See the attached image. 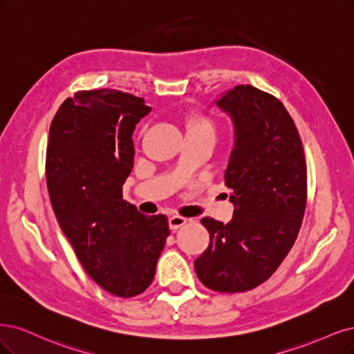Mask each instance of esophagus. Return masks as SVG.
<instances>
[{"label":"esophagus","mask_w":354,"mask_h":354,"mask_svg":"<svg viewBox=\"0 0 354 354\" xmlns=\"http://www.w3.org/2000/svg\"><path fill=\"white\" fill-rule=\"evenodd\" d=\"M187 221L188 220L185 217H182V216H172V217H169V227L172 230H176L180 226H184Z\"/></svg>","instance_id":"obj_1"}]
</instances>
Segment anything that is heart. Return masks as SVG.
I'll return each instance as SVG.
<instances>
[{"label": "heart", "mask_w": 354, "mask_h": 354, "mask_svg": "<svg viewBox=\"0 0 354 354\" xmlns=\"http://www.w3.org/2000/svg\"><path fill=\"white\" fill-rule=\"evenodd\" d=\"M187 129H188V134H204V136H210L213 138L216 134V129L210 118L203 116V115H192L187 122Z\"/></svg>", "instance_id": "heart-1"}]
</instances>
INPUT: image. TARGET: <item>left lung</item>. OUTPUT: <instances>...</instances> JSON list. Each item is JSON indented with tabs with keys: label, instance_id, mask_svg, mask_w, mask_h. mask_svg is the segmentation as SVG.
Instances as JSON below:
<instances>
[{
	"label": "left lung",
	"instance_id": "8db88e82",
	"mask_svg": "<svg viewBox=\"0 0 354 354\" xmlns=\"http://www.w3.org/2000/svg\"><path fill=\"white\" fill-rule=\"evenodd\" d=\"M216 104L233 121L225 184L234 212L227 225L201 220L210 243L194 264L208 289L239 293L268 280L292 250L306 208V162L297 128L277 97L241 84Z\"/></svg>",
	"mask_w": 354,
	"mask_h": 354
}]
</instances>
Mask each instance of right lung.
Returning a JSON list of instances; mask_svg holds the SVG:
<instances>
[{
	"label": "right lung",
	"instance_id": "1",
	"mask_svg": "<svg viewBox=\"0 0 354 354\" xmlns=\"http://www.w3.org/2000/svg\"><path fill=\"white\" fill-rule=\"evenodd\" d=\"M150 111L120 90L77 91L49 129L46 184L58 223L88 276L120 297L151 284L169 236L165 214L144 216L122 200L133 131Z\"/></svg>",
	"mask_w": 354,
	"mask_h": 354
}]
</instances>
